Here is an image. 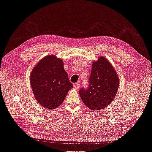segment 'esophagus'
I'll return each instance as SVG.
<instances>
[{"mask_svg": "<svg viewBox=\"0 0 152 152\" xmlns=\"http://www.w3.org/2000/svg\"><path fill=\"white\" fill-rule=\"evenodd\" d=\"M73 87H74L75 89H78L80 87V84L79 83H75L74 84H73Z\"/></svg>", "mask_w": 152, "mask_h": 152, "instance_id": "1", "label": "esophagus"}]
</instances>
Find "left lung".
<instances>
[{
  "mask_svg": "<svg viewBox=\"0 0 152 152\" xmlns=\"http://www.w3.org/2000/svg\"><path fill=\"white\" fill-rule=\"evenodd\" d=\"M119 79L112 64L104 57H99L92 65L89 86L81 88L79 94L87 108L98 110L107 107L115 97Z\"/></svg>",
  "mask_w": 152,
  "mask_h": 152,
  "instance_id": "1",
  "label": "left lung"
}]
</instances>
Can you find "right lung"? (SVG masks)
<instances>
[{
  "label": "right lung",
  "mask_w": 152,
  "mask_h": 152,
  "mask_svg": "<svg viewBox=\"0 0 152 152\" xmlns=\"http://www.w3.org/2000/svg\"><path fill=\"white\" fill-rule=\"evenodd\" d=\"M30 84L36 100L45 108H56L73 87L62 59L52 54L37 64L30 75Z\"/></svg>",
  "instance_id": "obj_1"
}]
</instances>
